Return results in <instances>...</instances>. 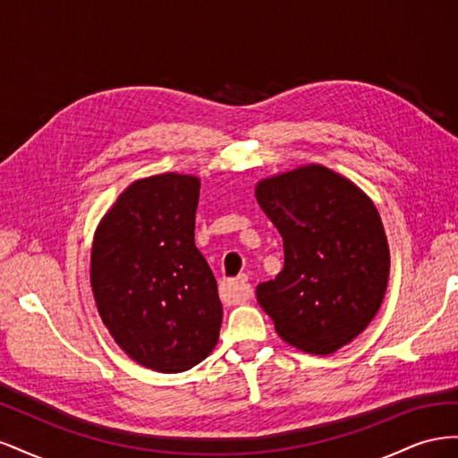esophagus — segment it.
Listing matches in <instances>:
<instances>
[{"instance_id": "34e87169", "label": "esophagus", "mask_w": 458, "mask_h": 458, "mask_svg": "<svg viewBox=\"0 0 458 458\" xmlns=\"http://www.w3.org/2000/svg\"><path fill=\"white\" fill-rule=\"evenodd\" d=\"M225 290L233 303H241L250 294V284H248V276L241 275L237 279H231L225 283Z\"/></svg>"}]
</instances>
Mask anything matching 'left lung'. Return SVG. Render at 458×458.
I'll return each instance as SVG.
<instances>
[{
  "mask_svg": "<svg viewBox=\"0 0 458 458\" xmlns=\"http://www.w3.org/2000/svg\"><path fill=\"white\" fill-rule=\"evenodd\" d=\"M279 229L284 267L256 288L279 336L315 355L350 344L380 310L390 248L377 206L325 165H301L256 185Z\"/></svg>",
  "mask_w": 458,
  "mask_h": 458,
  "instance_id": "1",
  "label": "left lung"
}]
</instances>
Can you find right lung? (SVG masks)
Masks as SVG:
<instances>
[{
  "mask_svg": "<svg viewBox=\"0 0 458 458\" xmlns=\"http://www.w3.org/2000/svg\"><path fill=\"white\" fill-rule=\"evenodd\" d=\"M199 195L195 175L140 179L95 231L97 310L120 348L158 372L192 369L219 338L217 283L195 244Z\"/></svg>",
  "mask_w": 458,
  "mask_h": 458,
  "instance_id": "add662e5",
  "label": "right lung"
}]
</instances>
